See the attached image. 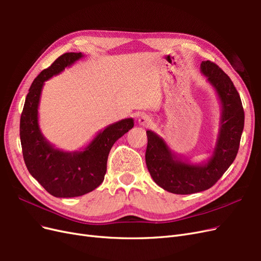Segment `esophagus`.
Masks as SVG:
<instances>
[{
    "instance_id": "34e87169",
    "label": "esophagus",
    "mask_w": 261,
    "mask_h": 261,
    "mask_svg": "<svg viewBox=\"0 0 261 261\" xmlns=\"http://www.w3.org/2000/svg\"><path fill=\"white\" fill-rule=\"evenodd\" d=\"M138 124L141 126H145V127H149L150 125H152V118L147 114H143L138 118Z\"/></svg>"
}]
</instances>
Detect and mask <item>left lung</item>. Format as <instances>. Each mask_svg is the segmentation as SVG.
Here are the masks:
<instances>
[{
    "instance_id": "obj_1",
    "label": "left lung",
    "mask_w": 261,
    "mask_h": 261,
    "mask_svg": "<svg viewBox=\"0 0 261 261\" xmlns=\"http://www.w3.org/2000/svg\"><path fill=\"white\" fill-rule=\"evenodd\" d=\"M200 72L213 87L221 105L219 133L209 159L192 163L173 152L158 134L147 130L148 171L158 185L173 194H195L215 185L235 160L244 129L242 101L231 78L210 61L201 62Z\"/></svg>"
}]
</instances>
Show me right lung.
<instances>
[{
    "mask_svg": "<svg viewBox=\"0 0 261 261\" xmlns=\"http://www.w3.org/2000/svg\"><path fill=\"white\" fill-rule=\"evenodd\" d=\"M82 58L81 52L65 53L43 69L30 86L20 116L19 135L26 167L46 192L59 198L83 196L96 189L105 179L110 150L134 127L133 118H124L107 126L85 148L73 152L55 148L45 139L38 117L44 82Z\"/></svg>",
    "mask_w": 261,
    "mask_h": 261,
    "instance_id": "obj_1",
    "label": "right lung"
}]
</instances>
